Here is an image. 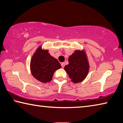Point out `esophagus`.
<instances>
[{"mask_svg":"<svg viewBox=\"0 0 123 123\" xmlns=\"http://www.w3.org/2000/svg\"><path fill=\"white\" fill-rule=\"evenodd\" d=\"M61 66H62V68H64V66H65V63H64V62H62V63H61Z\"/></svg>","mask_w":123,"mask_h":123,"instance_id":"obj_1","label":"esophagus"}]
</instances>
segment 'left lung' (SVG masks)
I'll return each mask as SVG.
<instances>
[{
  "label": "left lung",
  "instance_id": "1",
  "mask_svg": "<svg viewBox=\"0 0 123 123\" xmlns=\"http://www.w3.org/2000/svg\"><path fill=\"white\" fill-rule=\"evenodd\" d=\"M69 64L64 69L68 74L71 81L74 84L82 82L87 76L89 64L85 50H76L68 58Z\"/></svg>",
  "mask_w": 123,
  "mask_h": 123
}]
</instances>
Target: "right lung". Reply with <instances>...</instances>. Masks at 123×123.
Wrapping results in <instances>:
<instances>
[{"label": "right lung", "instance_id": "right-lung-1", "mask_svg": "<svg viewBox=\"0 0 123 123\" xmlns=\"http://www.w3.org/2000/svg\"><path fill=\"white\" fill-rule=\"evenodd\" d=\"M61 66L57 60L50 55L49 50L40 45L32 56L30 68L32 76L41 82L46 83L52 80L54 72Z\"/></svg>", "mask_w": 123, "mask_h": 123}]
</instances>
